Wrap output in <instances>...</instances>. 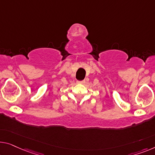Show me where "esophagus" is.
Instances as JSON below:
<instances>
[{
    "instance_id": "1",
    "label": "esophagus",
    "mask_w": 155,
    "mask_h": 155,
    "mask_svg": "<svg viewBox=\"0 0 155 155\" xmlns=\"http://www.w3.org/2000/svg\"><path fill=\"white\" fill-rule=\"evenodd\" d=\"M85 83V81L84 80V81H78V84H84Z\"/></svg>"
}]
</instances>
